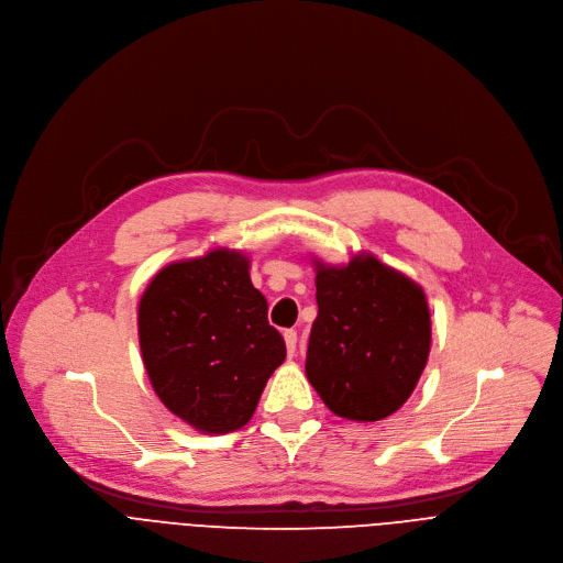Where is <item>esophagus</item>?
Masks as SVG:
<instances>
[{
  "label": "esophagus",
  "mask_w": 563,
  "mask_h": 563,
  "mask_svg": "<svg viewBox=\"0 0 563 563\" xmlns=\"http://www.w3.org/2000/svg\"><path fill=\"white\" fill-rule=\"evenodd\" d=\"M283 336H285L287 351L294 355V351H296V342H298V334H296V330H285V332H283Z\"/></svg>",
  "instance_id": "esophagus-1"
}]
</instances>
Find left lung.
Instances as JSON below:
<instances>
[{
  "instance_id": "1",
  "label": "left lung",
  "mask_w": 563,
  "mask_h": 563,
  "mask_svg": "<svg viewBox=\"0 0 563 563\" xmlns=\"http://www.w3.org/2000/svg\"><path fill=\"white\" fill-rule=\"evenodd\" d=\"M306 373L336 417L380 421L415 391L430 353L419 285L371 255L319 267Z\"/></svg>"
}]
</instances>
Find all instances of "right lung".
Instances as JSON below:
<instances>
[{
    "label": "right lung",
    "instance_id": "obj_1",
    "mask_svg": "<svg viewBox=\"0 0 563 563\" xmlns=\"http://www.w3.org/2000/svg\"><path fill=\"white\" fill-rule=\"evenodd\" d=\"M142 360L158 398L210 434L249 423L287 351L267 301L235 251L174 262L156 274L137 310Z\"/></svg>",
    "mask_w": 563,
    "mask_h": 563
}]
</instances>
